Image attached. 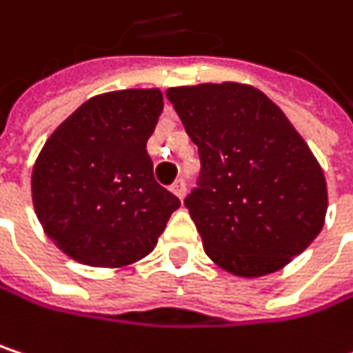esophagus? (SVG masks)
Masks as SVG:
<instances>
[{
	"instance_id": "1",
	"label": "esophagus",
	"mask_w": 353,
	"mask_h": 353,
	"mask_svg": "<svg viewBox=\"0 0 353 353\" xmlns=\"http://www.w3.org/2000/svg\"><path fill=\"white\" fill-rule=\"evenodd\" d=\"M172 192L181 200V198L185 196V181H183V179H176V181L172 183Z\"/></svg>"
}]
</instances>
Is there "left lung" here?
<instances>
[{
  "label": "left lung",
  "mask_w": 353,
  "mask_h": 353,
  "mask_svg": "<svg viewBox=\"0 0 353 353\" xmlns=\"http://www.w3.org/2000/svg\"><path fill=\"white\" fill-rule=\"evenodd\" d=\"M168 100L200 155L198 188L183 204L206 255L257 278L311 245L325 223L327 183L286 114L233 81L170 88Z\"/></svg>",
  "instance_id": "obj_1"
}]
</instances>
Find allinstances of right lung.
<instances>
[{
    "mask_svg": "<svg viewBox=\"0 0 353 353\" xmlns=\"http://www.w3.org/2000/svg\"><path fill=\"white\" fill-rule=\"evenodd\" d=\"M159 90H120L77 108L44 143L32 202L44 233L71 259L124 268L149 255L179 198L159 185L147 141Z\"/></svg>",
    "mask_w": 353,
    "mask_h": 353,
    "instance_id": "right-lung-1",
    "label": "right lung"
}]
</instances>
